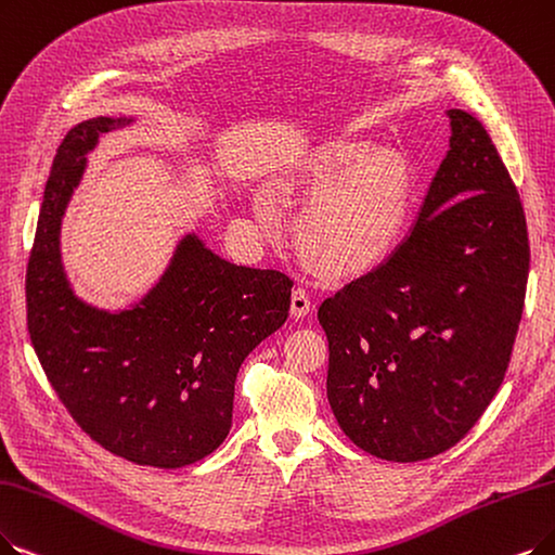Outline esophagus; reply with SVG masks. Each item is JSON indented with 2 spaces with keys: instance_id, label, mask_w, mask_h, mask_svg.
<instances>
[{
  "instance_id": "esophagus-1",
  "label": "esophagus",
  "mask_w": 555,
  "mask_h": 555,
  "mask_svg": "<svg viewBox=\"0 0 555 555\" xmlns=\"http://www.w3.org/2000/svg\"><path fill=\"white\" fill-rule=\"evenodd\" d=\"M312 312V300H309V294L305 289H294L292 294V317L294 319H302Z\"/></svg>"
}]
</instances>
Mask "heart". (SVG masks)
<instances>
[{"mask_svg": "<svg viewBox=\"0 0 555 555\" xmlns=\"http://www.w3.org/2000/svg\"><path fill=\"white\" fill-rule=\"evenodd\" d=\"M278 191L309 201L296 220L305 257L330 275H358L391 255L412 205V170L393 150L335 139L307 150Z\"/></svg>", "mask_w": 555, "mask_h": 555, "instance_id": "heart-1", "label": "heart"}]
</instances>
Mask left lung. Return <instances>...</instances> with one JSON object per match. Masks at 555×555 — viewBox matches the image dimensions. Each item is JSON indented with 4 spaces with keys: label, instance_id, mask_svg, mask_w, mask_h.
<instances>
[{
    "label": "left lung",
    "instance_id": "1",
    "mask_svg": "<svg viewBox=\"0 0 555 555\" xmlns=\"http://www.w3.org/2000/svg\"><path fill=\"white\" fill-rule=\"evenodd\" d=\"M451 139L391 257L323 300L327 401L354 447L418 462L449 451L492 403L524 312L528 232L485 127L449 108Z\"/></svg>",
    "mask_w": 555,
    "mask_h": 555
}]
</instances>
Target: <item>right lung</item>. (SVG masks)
<instances>
[{
  "mask_svg": "<svg viewBox=\"0 0 555 555\" xmlns=\"http://www.w3.org/2000/svg\"><path fill=\"white\" fill-rule=\"evenodd\" d=\"M131 122L98 116L63 139L27 266V327L50 385L88 437L143 467L180 469L223 444L236 373L289 317L294 282L236 266L186 232L141 300L118 312L81 300L61 261V223L86 154Z\"/></svg>",
  "mask_w": 555,
  "mask_h": 555,
  "instance_id": "1",
  "label": "right lung"
}]
</instances>
